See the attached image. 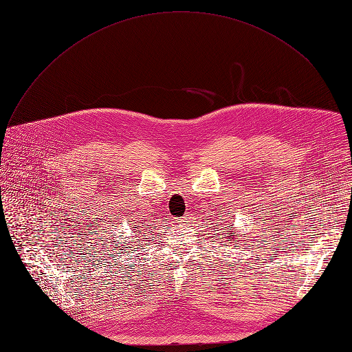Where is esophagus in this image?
<instances>
[{"instance_id":"1","label":"esophagus","mask_w":352,"mask_h":352,"mask_svg":"<svg viewBox=\"0 0 352 352\" xmlns=\"http://www.w3.org/2000/svg\"><path fill=\"white\" fill-rule=\"evenodd\" d=\"M179 223H182L184 226H186V224H190V223H191V217H188V215L182 217V218L179 219Z\"/></svg>"}]
</instances>
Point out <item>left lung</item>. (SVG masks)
I'll return each mask as SVG.
<instances>
[{
	"label": "left lung",
	"mask_w": 352,
	"mask_h": 352,
	"mask_svg": "<svg viewBox=\"0 0 352 352\" xmlns=\"http://www.w3.org/2000/svg\"><path fill=\"white\" fill-rule=\"evenodd\" d=\"M232 228V227H231ZM231 234H235L234 231H228V238H227V241H232L234 239V235H231Z\"/></svg>",
	"instance_id": "1"
}]
</instances>
